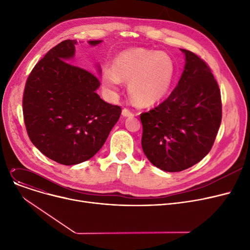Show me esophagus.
Listing matches in <instances>:
<instances>
[{
    "label": "esophagus",
    "instance_id": "34e87169",
    "mask_svg": "<svg viewBox=\"0 0 250 250\" xmlns=\"http://www.w3.org/2000/svg\"><path fill=\"white\" fill-rule=\"evenodd\" d=\"M122 114H123L124 116H125V117H126V116H134V115H135L132 111H130V110L127 109V108H124Z\"/></svg>",
    "mask_w": 250,
    "mask_h": 250
}]
</instances>
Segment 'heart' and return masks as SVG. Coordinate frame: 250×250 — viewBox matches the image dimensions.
I'll list each match as a JSON object with an SVG mask.
<instances>
[{
	"instance_id": "1",
	"label": "heart",
	"mask_w": 250,
	"mask_h": 250,
	"mask_svg": "<svg viewBox=\"0 0 250 250\" xmlns=\"http://www.w3.org/2000/svg\"><path fill=\"white\" fill-rule=\"evenodd\" d=\"M175 76L173 60L165 52L146 48H130L120 52L111 65L102 69L104 87L111 93L122 81L128 82V92L133 101L149 106L167 96Z\"/></svg>"
}]
</instances>
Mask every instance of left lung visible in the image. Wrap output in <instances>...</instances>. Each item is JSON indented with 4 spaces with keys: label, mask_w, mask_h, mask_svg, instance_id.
Here are the masks:
<instances>
[{
    "label": "left lung",
    "mask_w": 250,
    "mask_h": 250,
    "mask_svg": "<svg viewBox=\"0 0 250 250\" xmlns=\"http://www.w3.org/2000/svg\"><path fill=\"white\" fill-rule=\"evenodd\" d=\"M186 65L177 86L158 106L140 114L142 148L164 171L178 172L211 151L222 121L219 85L207 62L181 49Z\"/></svg>",
    "instance_id": "left-lung-1"
}]
</instances>
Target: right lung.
I'll list each match as a JSON object with an SVG mask.
<instances>
[{
    "label": "right lung",
    "instance_id": "right-lung-1",
    "mask_svg": "<svg viewBox=\"0 0 250 250\" xmlns=\"http://www.w3.org/2000/svg\"><path fill=\"white\" fill-rule=\"evenodd\" d=\"M101 41L89 42L96 45ZM76 41L67 39L47 51L26 80L22 107L33 145L47 158L75 165L103 146L122 108L96 93L98 78L70 62Z\"/></svg>",
    "mask_w": 250,
    "mask_h": 250
}]
</instances>
